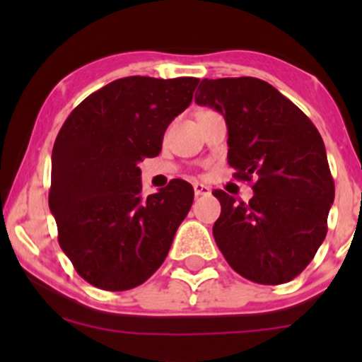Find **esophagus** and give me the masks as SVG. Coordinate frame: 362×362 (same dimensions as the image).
<instances>
[{"label": "esophagus", "instance_id": "obj_1", "mask_svg": "<svg viewBox=\"0 0 362 362\" xmlns=\"http://www.w3.org/2000/svg\"><path fill=\"white\" fill-rule=\"evenodd\" d=\"M194 194L197 195H209L211 194V189L204 184H194Z\"/></svg>", "mask_w": 362, "mask_h": 362}]
</instances>
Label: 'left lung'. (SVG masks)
<instances>
[{
	"label": "left lung",
	"mask_w": 362,
	"mask_h": 362,
	"mask_svg": "<svg viewBox=\"0 0 362 362\" xmlns=\"http://www.w3.org/2000/svg\"><path fill=\"white\" fill-rule=\"evenodd\" d=\"M197 105L213 107L228 126V163L253 180V197L214 190L221 214L213 226L231 269L259 284H284L305 271L327 235L335 185L325 144L313 122L259 78L202 80Z\"/></svg>",
	"instance_id": "1"
}]
</instances>
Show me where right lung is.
<instances>
[{"mask_svg": "<svg viewBox=\"0 0 362 362\" xmlns=\"http://www.w3.org/2000/svg\"><path fill=\"white\" fill-rule=\"evenodd\" d=\"M197 83L120 78L86 97L62 124L49 207L62 252L95 288H136L167 259L194 189L175 178L143 197L138 163L160 155L168 124L190 105Z\"/></svg>", "mask_w": 362, "mask_h": 362, "instance_id": "obj_1", "label": "right lung"}]
</instances>
